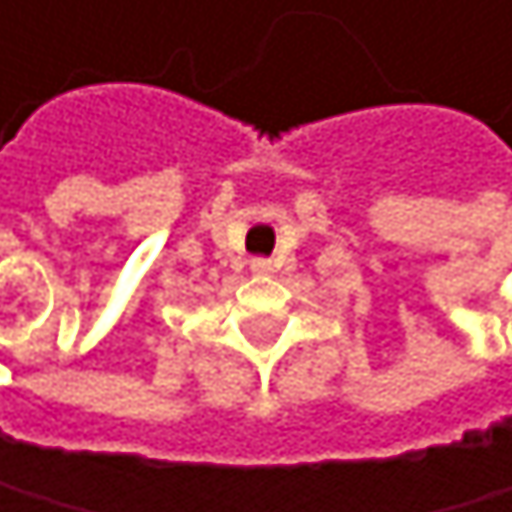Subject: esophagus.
<instances>
[{
	"label": "esophagus",
	"mask_w": 512,
	"mask_h": 512,
	"mask_svg": "<svg viewBox=\"0 0 512 512\" xmlns=\"http://www.w3.org/2000/svg\"><path fill=\"white\" fill-rule=\"evenodd\" d=\"M251 273H254V276H267V273H273V261H267V258H254V261H251Z\"/></svg>",
	"instance_id": "1"
}]
</instances>
